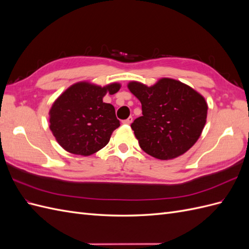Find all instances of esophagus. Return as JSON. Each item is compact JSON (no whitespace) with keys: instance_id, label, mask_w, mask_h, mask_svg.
I'll return each mask as SVG.
<instances>
[{"instance_id":"1","label":"esophagus","mask_w":249,"mask_h":249,"mask_svg":"<svg viewBox=\"0 0 249 249\" xmlns=\"http://www.w3.org/2000/svg\"><path fill=\"white\" fill-rule=\"evenodd\" d=\"M132 123H133V117L132 116L127 117L126 119H124V122H123V124H131Z\"/></svg>"}]
</instances>
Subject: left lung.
Masks as SVG:
<instances>
[{"mask_svg": "<svg viewBox=\"0 0 249 249\" xmlns=\"http://www.w3.org/2000/svg\"><path fill=\"white\" fill-rule=\"evenodd\" d=\"M127 88L141 103L142 116L131 127L146 154L171 160L195 144L208 113L205 97L196 90L170 78H162L149 87L132 81Z\"/></svg>", "mask_w": 249, "mask_h": 249, "instance_id": "1", "label": "left lung"}]
</instances>
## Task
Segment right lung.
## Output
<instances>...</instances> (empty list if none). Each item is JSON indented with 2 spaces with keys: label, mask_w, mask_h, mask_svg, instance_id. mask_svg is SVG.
Masks as SVG:
<instances>
[{
  "label": "right lung",
  "mask_w": 249,
  "mask_h": 249,
  "mask_svg": "<svg viewBox=\"0 0 249 249\" xmlns=\"http://www.w3.org/2000/svg\"><path fill=\"white\" fill-rule=\"evenodd\" d=\"M119 83L99 86L78 82L67 88L50 109V129L66 152L90 156L106 146L120 125L115 109L103 102L108 92L114 94Z\"/></svg>",
  "instance_id": "obj_1"
}]
</instances>
